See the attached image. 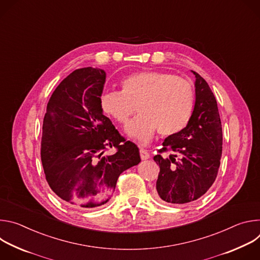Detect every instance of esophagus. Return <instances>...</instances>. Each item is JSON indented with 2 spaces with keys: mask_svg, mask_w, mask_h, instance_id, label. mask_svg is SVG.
I'll return each mask as SVG.
<instances>
[{
  "mask_svg": "<svg viewBox=\"0 0 260 260\" xmlns=\"http://www.w3.org/2000/svg\"><path fill=\"white\" fill-rule=\"evenodd\" d=\"M140 154H141V158H142L143 160H146V159H148V158L150 157L149 152H148L147 150H145L144 148H141V149H140Z\"/></svg>",
  "mask_w": 260,
  "mask_h": 260,
  "instance_id": "34e87169",
  "label": "esophagus"
}]
</instances>
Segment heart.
<instances>
[{"instance_id":"b5f03b06","label":"heart","mask_w":260,"mask_h":260,"mask_svg":"<svg viewBox=\"0 0 260 260\" xmlns=\"http://www.w3.org/2000/svg\"><path fill=\"white\" fill-rule=\"evenodd\" d=\"M194 88L182 77L148 71L123 78L120 92L101 96L104 112L120 124H126L135 113L139 115L127 125L126 133L142 144L151 141L156 131L164 137L174 136L187 126L194 109Z\"/></svg>"}]
</instances>
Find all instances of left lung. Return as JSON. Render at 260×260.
<instances>
[{"label": "left lung", "mask_w": 260, "mask_h": 260, "mask_svg": "<svg viewBox=\"0 0 260 260\" xmlns=\"http://www.w3.org/2000/svg\"><path fill=\"white\" fill-rule=\"evenodd\" d=\"M196 105L183 131L168 137L158 154L156 199L181 205L204 196L214 183L222 154V125L217 102L206 80L197 72ZM174 152L165 158L162 154Z\"/></svg>", "instance_id": "1"}]
</instances>
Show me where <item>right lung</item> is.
Here are the masks:
<instances>
[{"instance_id":"add662e5","label":"right lung","mask_w":260,"mask_h":260,"mask_svg":"<svg viewBox=\"0 0 260 260\" xmlns=\"http://www.w3.org/2000/svg\"><path fill=\"white\" fill-rule=\"evenodd\" d=\"M106 73L98 68L72 72L55 88L43 120L41 160L52 191L68 204L92 209L109 201L118 177L141 161L138 146L126 141L103 114ZM110 146L117 152L102 154Z\"/></svg>"}]
</instances>
